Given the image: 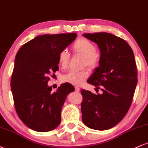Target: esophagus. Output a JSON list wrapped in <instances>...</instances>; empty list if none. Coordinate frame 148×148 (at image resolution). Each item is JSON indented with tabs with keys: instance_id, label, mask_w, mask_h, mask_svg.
Here are the masks:
<instances>
[{
	"instance_id": "obj_1",
	"label": "esophagus",
	"mask_w": 148,
	"mask_h": 148,
	"mask_svg": "<svg viewBox=\"0 0 148 148\" xmlns=\"http://www.w3.org/2000/svg\"><path fill=\"white\" fill-rule=\"evenodd\" d=\"M79 90H80V88L79 87H75V91L79 92Z\"/></svg>"
}]
</instances>
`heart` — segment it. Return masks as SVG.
<instances>
[{"label":"heart","instance_id":"obj_1","mask_svg":"<svg viewBox=\"0 0 148 148\" xmlns=\"http://www.w3.org/2000/svg\"><path fill=\"white\" fill-rule=\"evenodd\" d=\"M73 51L76 55L84 58L83 66L88 67L90 69H95L99 64V58L97 55L96 47L92 43L85 38H80L74 42L72 46ZM70 55L67 50H62L58 54V62L61 67L66 68L68 65ZM89 76L87 70L75 72H70L64 74L62 80L73 86H79L82 85Z\"/></svg>","mask_w":148,"mask_h":148}]
</instances>
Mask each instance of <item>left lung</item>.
<instances>
[{"mask_svg":"<svg viewBox=\"0 0 148 148\" xmlns=\"http://www.w3.org/2000/svg\"><path fill=\"white\" fill-rule=\"evenodd\" d=\"M97 45L99 66L87 82L102 94L82 90V121L95 130H107L120 123L132 104L136 87L137 69L134 52L123 39L108 33L83 34Z\"/></svg>","mask_w":148,"mask_h":148,"instance_id":"1","label":"left lung"}]
</instances>
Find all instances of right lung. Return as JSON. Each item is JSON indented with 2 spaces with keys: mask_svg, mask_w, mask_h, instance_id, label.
<instances>
[{
  "mask_svg": "<svg viewBox=\"0 0 148 148\" xmlns=\"http://www.w3.org/2000/svg\"><path fill=\"white\" fill-rule=\"evenodd\" d=\"M76 33L39 35L23 45L15 57L11 79L14 106L21 121L39 132L60 125L61 111L72 85L62 84L52 92L51 74L58 70V54L72 44Z\"/></svg>",
  "mask_w": 148,
  "mask_h": 148,
  "instance_id": "obj_1",
  "label": "right lung"
}]
</instances>
